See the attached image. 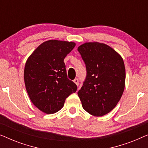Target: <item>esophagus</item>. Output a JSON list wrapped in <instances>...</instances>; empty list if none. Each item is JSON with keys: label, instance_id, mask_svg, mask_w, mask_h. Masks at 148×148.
I'll return each instance as SVG.
<instances>
[{"label": "esophagus", "instance_id": "34e87169", "mask_svg": "<svg viewBox=\"0 0 148 148\" xmlns=\"http://www.w3.org/2000/svg\"><path fill=\"white\" fill-rule=\"evenodd\" d=\"M73 82L77 85V86H78V85H79V80H78V79H77V78L73 80Z\"/></svg>", "mask_w": 148, "mask_h": 148}]
</instances>
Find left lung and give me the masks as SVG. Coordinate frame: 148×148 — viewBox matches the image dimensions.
Returning <instances> with one entry per match:
<instances>
[{"label": "left lung", "instance_id": "left-lung-1", "mask_svg": "<svg viewBox=\"0 0 148 148\" xmlns=\"http://www.w3.org/2000/svg\"><path fill=\"white\" fill-rule=\"evenodd\" d=\"M77 50L87 71L86 80L77 92L82 106L93 116H104L115 108L124 92V61L113 48L103 43L86 42Z\"/></svg>", "mask_w": 148, "mask_h": 148}]
</instances>
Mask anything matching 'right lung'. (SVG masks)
I'll return each instance as SVG.
<instances>
[{"label":"right lung","instance_id":"1","mask_svg":"<svg viewBox=\"0 0 148 148\" xmlns=\"http://www.w3.org/2000/svg\"><path fill=\"white\" fill-rule=\"evenodd\" d=\"M75 46L73 42L48 40L40 44L25 62L24 82L28 96L34 106L46 114L60 110L66 98L77 89L67 78L64 62Z\"/></svg>","mask_w":148,"mask_h":148}]
</instances>
